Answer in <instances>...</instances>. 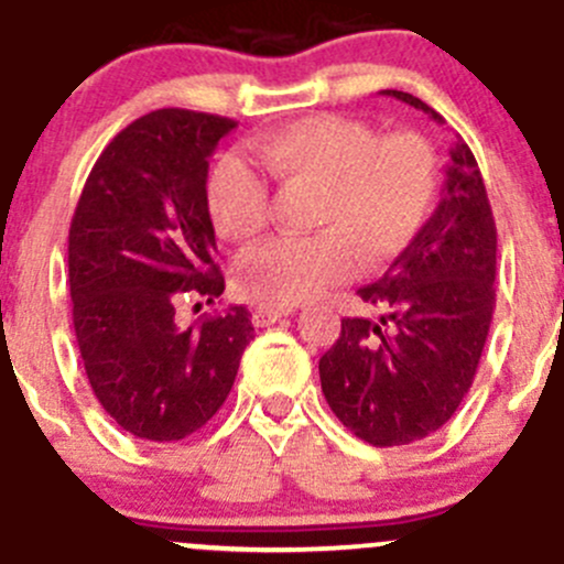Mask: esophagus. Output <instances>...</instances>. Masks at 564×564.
<instances>
[{
	"label": "esophagus",
	"instance_id": "34e87169",
	"mask_svg": "<svg viewBox=\"0 0 564 564\" xmlns=\"http://www.w3.org/2000/svg\"><path fill=\"white\" fill-rule=\"evenodd\" d=\"M294 311H297L294 305L261 303V305H256V311H253V324H256V327H267V324H272V322H278V318L294 314Z\"/></svg>",
	"mask_w": 564,
	"mask_h": 564
}]
</instances>
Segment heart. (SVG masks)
Returning <instances> with one entry per match:
<instances>
[{
	"label": "heart",
	"mask_w": 564,
	"mask_h": 564,
	"mask_svg": "<svg viewBox=\"0 0 564 564\" xmlns=\"http://www.w3.org/2000/svg\"><path fill=\"white\" fill-rule=\"evenodd\" d=\"M267 174L286 187H314L308 237H275L237 267L242 292L292 305L355 272L357 259L382 267L417 237L436 196V158L414 133L377 139L357 119L314 113L270 130L253 144ZM209 215L220 237L250 242L270 215L267 185L229 161L209 182Z\"/></svg>",
	"instance_id": "1"
}]
</instances>
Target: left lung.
I'll return each mask as SVG.
<instances>
[{
    "instance_id": "left-lung-1",
    "label": "left lung",
    "mask_w": 564,
    "mask_h": 564,
    "mask_svg": "<svg viewBox=\"0 0 564 564\" xmlns=\"http://www.w3.org/2000/svg\"><path fill=\"white\" fill-rule=\"evenodd\" d=\"M388 98L445 122L398 89ZM497 278V226L480 169L456 135L434 215L401 250L382 281L357 289L379 318H340V335L318 360L322 392L335 417L373 447L434 434L471 388Z\"/></svg>"
}]
</instances>
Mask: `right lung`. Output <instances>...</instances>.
<instances>
[{"instance_id":"1","label":"right lung","mask_w":564,"mask_h":564,"mask_svg":"<svg viewBox=\"0 0 564 564\" xmlns=\"http://www.w3.org/2000/svg\"><path fill=\"white\" fill-rule=\"evenodd\" d=\"M237 128L161 108L113 135L87 176L67 237L84 371L128 434L176 442L229 395L253 338L248 308L180 327L176 305L224 294L207 204L209 155Z\"/></svg>"}]
</instances>
